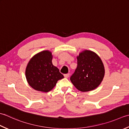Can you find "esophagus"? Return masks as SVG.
<instances>
[{
	"label": "esophagus",
	"mask_w": 129,
	"mask_h": 129,
	"mask_svg": "<svg viewBox=\"0 0 129 129\" xmlns=\"http://www.w3.org/2000/svg\"><path fill=\"white\" fill-rule=\"evenodd\" d=\"M70 76V73H67V74H64V77L65 78H68Z\"/></svg>",
	"instance_id": "esophagus-1"
}]
</instances>
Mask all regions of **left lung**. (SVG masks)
Segmentation results:
<instances>
[{"mask_svg":"<svg viewBox=\"0 0 129 129\" xmlns=\"http://www.w3.org/2000/svg\"><path fill=\"white\" fill-rule=\"evenodd\" d=\"M77 58V66L71 76V81L80 91L94 90L101 83L105 75L101 58L93 52L87 50L80 53Z\"/></svg>","mask_w":129,"mask_h":129,"instance_id":"1","label":"left lung"}]
</instances>
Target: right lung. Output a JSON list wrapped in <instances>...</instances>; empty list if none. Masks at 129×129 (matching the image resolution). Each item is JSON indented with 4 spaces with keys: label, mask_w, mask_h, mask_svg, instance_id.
<instances>
[{
    "label": "right lung",
    "mask_w": 129,
    "mask_h": 129,
    "mask_svg": "<svg viewBox=\"0 0 129 129\" xmlns=\"http://www.w3.org/2000/svg\"><path fill=\"white\" fill-rule=\"evenodd\" d=\"M52 59L51 52L44 51L36 54L29 62L25 70L26 78L35 90L47 92L64 77L58 68L52 64Z\"/></svg>",
    "instance_id": "right-lung-1"
}]
</instances>
